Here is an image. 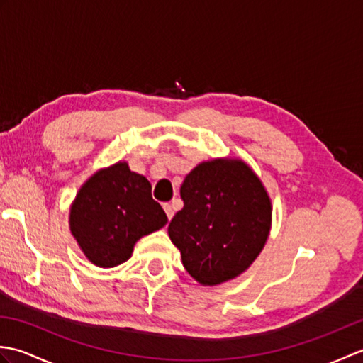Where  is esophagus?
I'll return each instance as SVG.
<instances>
[{"mask_svg":"<svg viewBox=\"0 0 363 363\" xmlns=\"http://www.w3.org/2000/svg\"><path fill=\"white\" fill-rule=\"evenodd\" d=\"M164 211H165V213H167L168 220H172V218H173V207H172V204L165 203V204H164Z\"/></svg>","mask_w":363,"mask_h":363,"instance_id":"obj_1","label":"esophagus"}]
</instances>
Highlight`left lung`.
I'll return each instance as SVG.
<instances>
[{
	"mask_svg": "<svg viewBox=\"0 0 363 363\" xmlns=\"http://www.w3.org/2000/svg\"><path fill=\"white\" fill-rule=\"evenodd\" d=\"M181 198L168 235L189 274L217 285L243 273L272 225V203L252 169L242 160L203 162L186 176Z\"/></svg>",
	"mask_w": 363,
	"mask_h": 363,
	"instance_id": "obj_1",
	"label": "left lung"
}]
</instances>
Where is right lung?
I'll return each instance as SVG.
<instances>
[{"mask_svg": "<svg viewBox=\"0 0 363 363\" xmlns=\"http://www.w3.org/2000/svg\"><path fill=\"white\" fill-rule=\"evenodd\" d=\"M145 176L126 162L99 169L81 187L72 206L70 229L86 257L96 267L126 262L138 238L167 225Z\"/></svg>", "mask_w": 363, "mask_h": 363, "instance_id": "1", "label": "right lung"}]
</instances>
